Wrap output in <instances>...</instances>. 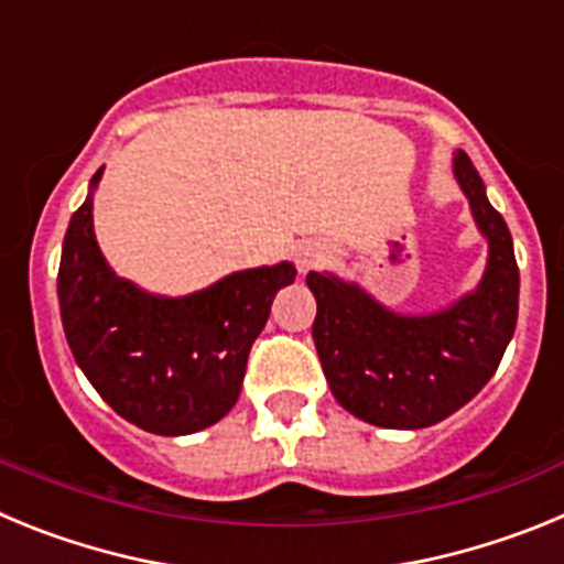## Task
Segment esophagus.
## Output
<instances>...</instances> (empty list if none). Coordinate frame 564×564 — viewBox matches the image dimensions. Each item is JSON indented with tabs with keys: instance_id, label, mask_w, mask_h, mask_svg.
<instances>
[{
	"instance_id": "34e87169",
	"label": "esophagus",
	"mask_w": 564,
	"mask_h": 564,
	"mask_svg": "<svg viewBox=\"0 0 564 564\" xmlns=\"http://www.w3.org/2000/svg\"><path fill=\"white\" fill-rule=\"evenodd\" d=\"M322 257H325V251H322V246L313 242V239H302V242H296V248H293V259H296V268L302 273L311 271Z\"/></svg>"
}]
</instances>
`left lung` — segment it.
<instances>
[{"mask_svg":"<svg viewBox=\"0 0 564 564\" xmlns=\"http://www.w3.org/2000/svg\"><path fill=\"white\" fill-rule=\"evenodd\" d=\"M452 174L488 246L471 291L437 311L401 313L352 279L307 273L316 296L313 341L333 398L383 430H423L466 406L495 376L514 336L520 271L511 234L460 149L452 154Z\"/></svg>","mask_w":564,"mask_h":564,"instance_id":"1","label":"left lung"}]
</instances>
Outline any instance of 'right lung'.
Wrapping results in <instances>:
<instances>
[{
  "label": "right lung",
  "instance_id": "add662e5",
  "mask_svg": "<svg viewBox=\"0 0 564 564\" xmlns=\"http://www.w3.org/2000/svg\"><path fill=\"white\" fill-rule=\"evenodd\" d=\"M69 217L58 265V307L73 358L123 421L177 437L208 430L237 403L248 352L293 262L246 268L186 296H163L109 268L98 248L93 206Z\"/></svg>",
  "mask_w": 564,
  "mask_h": 564
}]
</instances>
